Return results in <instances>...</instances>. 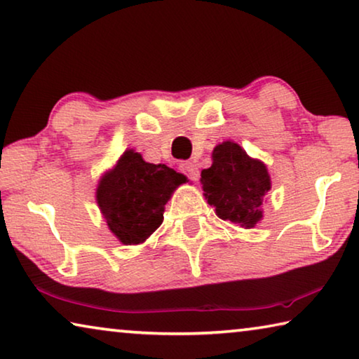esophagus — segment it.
Masks as SVG:
<instances>
[{
    "mask_svg": "<svg viewBox=\"0 0 359 359\" xmlns=\"http://www.w3.org/2000/svg\"><path fill=\"white\" fill-rule=\"evenodd\" d=\"M180 168L187 175H189L191 180H198V177H200V172H198V168H196L195 163L185 161V163L180 164Z\"/></svg>",
    "mask_w": 359,
    "mask_h": 359,
    "instance_id": "esophagus-1",
    "label": "esophagus"
}]
</instances>
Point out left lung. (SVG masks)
Returning a JSON list of instances; mask_svg holds the SVG:
<instances>
[{
	"label": "left lung",
	"instance_id": "1",
	"mask_svg": "<svg viewBox=\"0 0 359 359\" xmlns=\"http://www.w3.org/2000/svg\"><path fill=\"white\" fill-rule=\"evenodd\" d=\"M201 185L204 198L222 220L254 229L264 219L262 204L271 190L269 169L236 142L215 145L212 164L201 172Z\"/></svg>",
	"mask_w": 359,
	"mask_h": 359
}]
</instances>
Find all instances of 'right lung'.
Listing matches in <instances>:
<instances>
[{"label": "right lung", "instance_id": "1", "mask_svg": "<svg viewBox=\"0 0 359 359\" xmlns=\"http://www.w3.org/2000/svg\"><path fill=\"white\" fill-rule=\"evenodd\" d=\"M187 177L166 164L147 163L128 149L102 175L95 201L108 230L124 246H137L163 224L164 206Z\"/></svg>", "mask_w": 359, "mask_h": 359}]
</instances>
